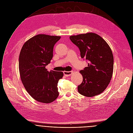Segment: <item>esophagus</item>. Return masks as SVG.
Instances as JSON below:
<instances>
[{
    "instance_id": "34e87169",
    "label": "esophagus",
    "mask_w": 133,
    "mask_h": 133,
    "mask_svg": "<svg viewBox=\"0 0 133 133\" xmlns=\"http://www.w3.org/2000/svg\"><path fill=\"white\" fill-rule=\"evenodd\" d=\"M63 73H64V75L65 76H69L73 73V71H64Z\"/></svg>"
}]
</instances>
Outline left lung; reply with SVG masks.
<instances>
[{
	"mask_svg": "<svg viewBox=\"0 0 133 133\" xmlns=\"http://www.w3.org/2000/svg\"><path fill=\"white\" fill-rule=\"evenodd\" d=\"M70 39L78 48L81 58L89 62L88 66L79 71L83 81L77 87L78 93L87 97L101 94L110 83L113 72L114 58L110 46L94 33L71 36Z\"/></svg>",
	"mask_w": 133,
	"mask_h": 133,
	"instance_id": "8db88e82",
	"label": "left lung"
}]
</instances>
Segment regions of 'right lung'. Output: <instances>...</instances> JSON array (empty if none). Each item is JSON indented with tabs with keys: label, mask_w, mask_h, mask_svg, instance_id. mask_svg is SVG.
Here are the masks:
<instances>
[{
	"label": "right lung",
	"mask_w": 133,
	"mask_h": 133,
	"mask_svg": "<svg viewBox=\"0 0 133 133\" xmlns=\"http://www.w3.org/2000/svg\"><path fill=\"white\" fill-rule=\"evenodd\" d=\"M61 37L38 35L26 41L19 58L20 78L26 91L36 101L50 103L59 96L58 83L62 72H49L54 46Z\"/></svg>",
	"instance_id": "1"
}]
</instances>
